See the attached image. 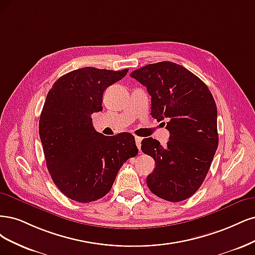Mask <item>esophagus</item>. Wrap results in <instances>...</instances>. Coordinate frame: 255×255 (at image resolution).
Listing matches in <instances>:
<instances>
[{
  "label": "esophagus",
  "instance_id": "esophagus-1",
  "mask_svg": "<svg viewBox=\"0 0 255 255\" xmlns=\"http://www.w3.org/2000/svg\"><path fill=\"white\" fill-rule=\"evenodd\" d=\"M141 142H142V137H139V136H135V144H136V146H137L138 150L141 149Z\"/></svg>",
  "mask_w": 255,
  "mask_h": 255
}]
</instances>
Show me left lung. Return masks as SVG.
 Masks as SVG:
<instances>
[{
    "label": "left lung",
    "mask_w": 255,
    "mask_h": 255,
    "mask_svg": "<svg viewBox=\"0 0 255 255\" xmlns=\"http://www.w3.org/2000/svg\"><path fill=\"white\" fill-rule=\"evenodd\" d=\"M130 76L146 87L151 117L166 120L169 131L165 147L152 137L142 141V151L155 162L147 186L167 201L190 198L207 177L218 147L214 97L199 77L175 62L147 64Z\"/></svg>",
    "instance_id": "1"
}]
</instances>
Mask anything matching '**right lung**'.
I'll list each match as a JSON object with an SVG mask.
<instances>
[{"instance_id":"1","label":"right lung","mask_w":255,"mask_h":255,"mask_svg":"<svg viewBox=\"0 0 255 255\" xmlns=\"http://www.w3.org/2000/svg\"><path fill=\"white\" fill-rule=\"evenodd\" d=\"M92 67L74 70L53 85L39 121V135L54 183L68 198L91 202L108 194L118 172L138 152L134 136L97 132L91 114L103 110L105 90L126 76Z\"/></svg>"}]
</instances>
